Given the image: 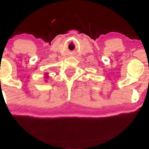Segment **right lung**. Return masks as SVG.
I'll list each match as a JSON object with an SVG mask.
<instances>
[{
    "label": "right lung",
    "mask_w": 149,
    "mask_h": 149,
    "mask_svg": "<svg viewBox=\"0 0 149 149\" xmlns=\"http://www.w3.org/2000/svg\"><path fill=\"white\" fill-rule=\"evenodd\" d=\"M45 78H46V77H45Z\"/></svg>",
    "instance_id": "obj_1"
}]
</instances>
